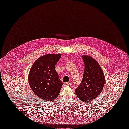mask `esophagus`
Segmentation results:
<instances>
[{
	"label": "esophagus",
	"mask_w": 129,
	"mask_h": 129,
	"mask_svg": "<svg viewBox=\"0 0 129 129\" xmlns=\"http://www.w3.org/2000/svg\"><path fill=\"white\" fill-rule=\"evenodd\" d=\"M71 85V83L69 82H67V83H64L63 84V86H69Z\"/></svg>",
	"instance_id": "esophagus-1"
}]
</instances>
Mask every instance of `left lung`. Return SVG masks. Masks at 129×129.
<instances>
[{"label": "left lung", "mask_w": 129, "mask_h": 129, "mask_svg": "<svg viewBox=\"0 0 129 129\" xmlns=\"http://www.w3.org/2000/svg\"><path fill=\"white\" fill-rule=\"evenodd\" d=\"M85 65L84 73L81 84L75 90L78 98L84 103H88L98 96L105 84V75L98 62L88 55H83Z\"/></svg>", "instance_id": "8db88e82"}]
</instances>
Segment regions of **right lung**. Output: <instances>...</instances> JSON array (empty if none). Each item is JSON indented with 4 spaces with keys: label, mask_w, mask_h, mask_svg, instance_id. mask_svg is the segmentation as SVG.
Listing matches in <instances>:
<instances>
[{
    "label": "right lung",
    "mask_w": 129,
    "mask_h": 129,
    "mask_svg": "<svg viewBox=\"0 0 129 129\" xmlns=\"http://www.w3.org/2000/svg\"><path fill=\"white\" fill-rule=\"evenodd\" d=\"M61 54H48L40 57L30 70L28 80L35 94L42 100L52 101L58 96L63 84L55 69Z\"/></svg>",
    "instance_id": "add662e5"
}]
</instances>
